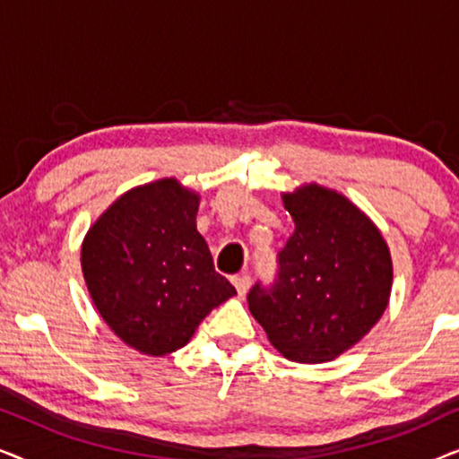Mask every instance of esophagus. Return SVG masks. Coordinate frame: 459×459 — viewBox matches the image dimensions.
I'll use <instances>...</instances> for the list:
<instances>
[{
    "label": "esophagus",
    "mask_w": 459,
    "mask_h": 459,
    "mask_svg": "<svg viewBox=\"0 0 459 459\" xmlns=\"http://www.w3.org/2000/svg\"><path fill=\"white\" fill-rule=\"evenodd\" d=\"M231 284H234V288H236V292L240 294V297H244V294H247V290H248V286H250V278L248 275H234V278H231Z\"/></svg>",
    "instance_id": "34e87169"
}]
</instances>
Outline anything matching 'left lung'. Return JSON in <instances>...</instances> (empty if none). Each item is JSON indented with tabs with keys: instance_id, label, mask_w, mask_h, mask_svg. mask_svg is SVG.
I'll use <instances>...</instances> for the list:
<instances>
[{
	"instance_id": "obj_1",
	"label": "left lung",
	"mask_w": 459,
	"mask_h": 459,
	"mask_svg": "<svg viewBox=\"0 0 459 459\" xmlns=\"http://www.w3.org/2000/svg\"><path fill=\"white\" fill-rule=\"evenodd\" d=\"M294 234L280 253L273 288L256 284L248 309L280 355L325 363L355 347L385 313L391 250L372 219L316 181L281 192Z\"/></svg>"
}]
</instances>
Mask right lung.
<instances>
[{
  "instance_id": "add662e5",
  "label": "right lung",
  "mask_w": 459,
  "mask_h": 459,
  "mask_svg": "<svg viewBox=\"0 0 459 459\" xmlns=\"http://www.w3.org/2000/svg\"><path fill=\"white\" fill-rule=\"evenodd\" d=\"M200 194L175 178L121 194L87 230L81 269L106 325L137 353L186 347L236 288L196 230Z\"/></svg>"
}]
</instances>
